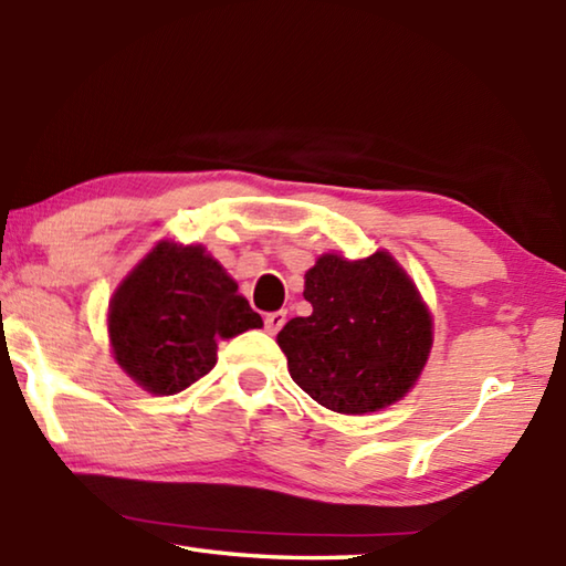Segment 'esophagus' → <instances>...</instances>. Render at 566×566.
Returning <instances> with one entry per match:
<instances>
[{"instance_id": "esophagus-1", "label": "esophagus", "mask_w": 566, "mask_h": 566, "mask_svg": "<svg viewBox=\"0 0 566 566\" xmlns=\"http://www.w3.org/2000/svg\"><path fill=\"white\" fill-rule=\"evenodd\" d=\"M284 322H286V312H282V310L280 312H270L264 317V327H266V332H270V334H276V332L284 327Z\"/></svg>"}]
</instances>
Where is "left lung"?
<instances>
[{
  "label": "left lung",
  "instance_id": "8db88e82",
  "mask_svg": "<svg viewBox=\"0 0 566 566\" xmlns=\"http://www.w3.org/2000/svg\"><path fill=\"white\" fill-rule=\"evenodd\" d=\"M310 317L276 334L292 379L322 407L367 415L417 385L432 349V314L389 252L322 254L304 274Z\"/></svg>",
  "mask_w": 566,
  "mask_h": 566
}]
</instances>
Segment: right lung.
I'll use <instances>...</instances> for the list:
<instances>
[{
    "label": "right lung",
    "mask_w": 566,
    "mask_h": 566,
    "mask_svg": "<svg viewBox=\"0 0 566 566\" xmlns=\"http://www.w3.org/2000/svg\"><path fill=\"white\" fill-rule=\"evenodd\" d=\"M114 359L151 395L169 397L217 364V342L260 329L262 317L202 244L159 242L109 302Z\"/></svg>",
    "instance_id": "add662e5"
}]
</instances>
